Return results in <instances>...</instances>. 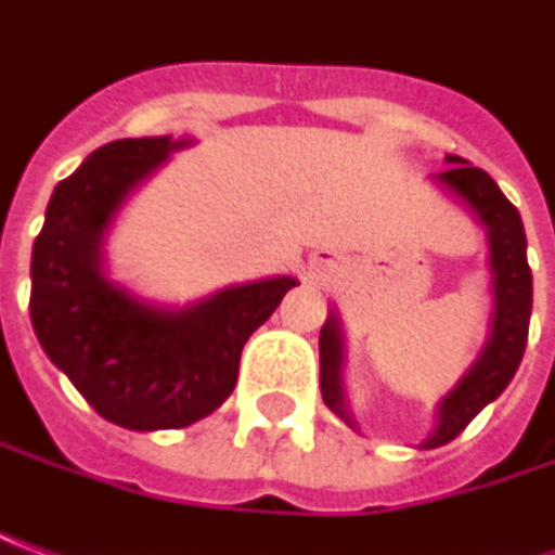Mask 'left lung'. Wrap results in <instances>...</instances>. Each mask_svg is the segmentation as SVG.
<instances>
[{"label":"left lung","instance_id":"obj_1","mask_svg":"<svg viewBox=\"0 0 555 555\" xmlns=\"http://www.w3.org/2000/svg\"><path fill=\"white\" fill-rule=\"evenodd\" d=\"M447 168L431 175L435 186L462 202L475 220L487 229L489 241V274H492V317H489V338L480 347L477 359L462 374L460 384L438 401L435 429L423 441V450L450 444L489 401H495L517 374L519 359L529 338V317H532V269L526 259V229L519 211L504 198L499 183L483 168H475L462 156L447 154ZM320 392L332 414H338L357 429L350 414L347 392H344V328L341 317L332 308L326 323L320 328Z\"/></svg>","mask_w":555,"mask_h":555}]
</instances>
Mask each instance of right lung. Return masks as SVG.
Wrapping results in <instances>:
<instances>
[{"mask_svg":"<svg viewBox=\"0 0 555 555\" xmlns=\"http://www.w3.org/2000/svg\"><path fill=\"white\" fill-rule=\"evenodd\" d=\"M193 139H120L56 183L33 244V328L53 365L99 416L132 431L183 429L232 396L247 338L286 293L289 274L232 284L190 305H156L108 278L114 217L168 156Z\"/></svg>","mask_w":555,"mask_h":555,"instance_id":"right-lung-1","label":"right lung"}]
</instances>
